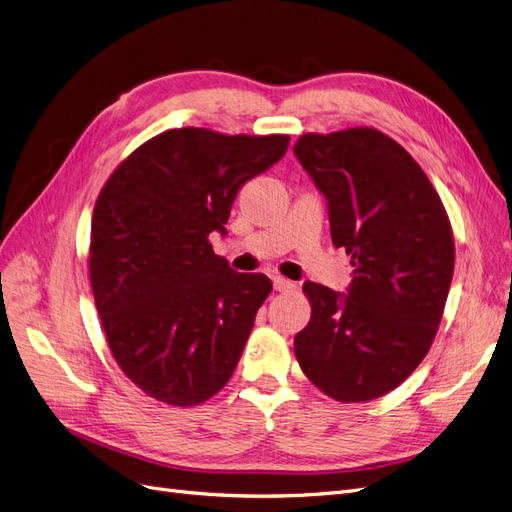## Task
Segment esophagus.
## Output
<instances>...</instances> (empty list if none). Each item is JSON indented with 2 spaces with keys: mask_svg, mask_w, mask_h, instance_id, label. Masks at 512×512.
Returning a JSON list of instances; mask_svg holds the SVG:
<instances>
[{
  "mask_svg": "<svg viewBox=\"0 0 512 512\" xmlns=\"http://www.w3.org/2000/svg\"><path fill=\"white\" fill-rule=\"evenodd\" d=\"M273 288L277 292H288L294 288V284L290 280H284V277H273Z\"/></svg>",
  "mask_w": 512,
  "mask_h": 512,
  "instance_id": "34e87169",
  "label": "esophagus"
}]
</instances>
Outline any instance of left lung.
Instances as JSON below:
<instances>
[{"label": "left lung", "instance_id": "8db88e82", "mask_svg": "<svg viewBox=\"0 0 512 512\" xmlns=\"http://www.w3.org/2000/svg\"><path fill=\"white\" fill-rule=\"evenodd\" d=\"M294 156L352 256L346 292L305 282L312 320L294 337L303 374L337 401H369L425 359L455 269L453 232L423 168L371 128L305 134Z\"/></svg>", "mask_w": 512, "mask_h": 512}]
</instances>
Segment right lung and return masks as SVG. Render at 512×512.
<instances>
[{"mask_svg": "<svg viewBox=\"0 0 512 512\" xmlns=\"http://www.w3.org/2000/svg\"><path fill=\"white\" fill-rule=\"evenodd\" d=\"M290 138L168 130L138 147L102 188L89 277L106 342L138 389L196 406L235 371L273 288L213 254L237 192L284 158Z\"/></svg>", "mask_w": 512, "mask_h": 512, "instance_id": "1", "label": "right lung"}]
</instances>
